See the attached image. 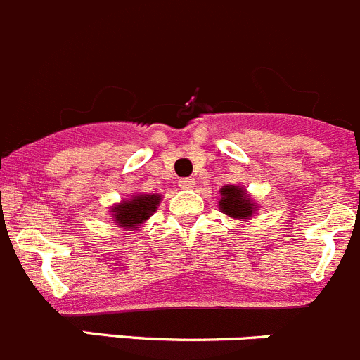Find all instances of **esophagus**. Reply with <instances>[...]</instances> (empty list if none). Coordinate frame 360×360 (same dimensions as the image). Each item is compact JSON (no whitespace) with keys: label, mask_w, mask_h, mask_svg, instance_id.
Returning <instances> with one entry per match:
<instances>
[{"label":"esophagus","mask_w":360,"mask_h":360,"mask_svg":"<svg viewBox=\"0 0 360 360\" xmlns=\"http://www.w3.org/2000/svg\"><path fill=\"white\" fill-rule=\"evenodd\" d=\"M178 187H180V189H193V187H194V178H180V182H178Z\"/></svg>","instance_id":"obj_1"}]
</instances>
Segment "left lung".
Returning <instances> with one entry per match:
<instances>
[{
	"label": "left lung",
	"instance_id": "obj_1",
	"mask_svg": "<svg viewBox=\"0 0 360 360\" xmlns=\"http://www.w3.org/2000/svg\"><path fill=\"white\" fill-rule=\"evenodd\" d=\"M258 205L251 201L245 189L238 186H224L221 189V201H219V210L222 214L233 219H251Z\"/></svg>",
	"mask_w": 360,
	"mask_h": 360
}]
</instances>
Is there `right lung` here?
Segmentation results:
<instances>
[{"label":"right lung","instance_id":"add662e5","mask_svg":"<svg viewBox=\"0 0 360 360\" xmlns=\"http://www.w3.org/2000/svg\"><path fill=\"white\" fill-rule=\"evenodd\" d=\"M159 203V194H134L131 200L116 203L109 212L120 228H129L132 231L136 226H141L143 222L148 221Z\"/></svg>","mask_w":360,"mask_h":360}]
</instances>
